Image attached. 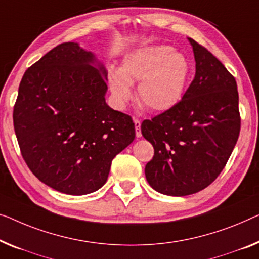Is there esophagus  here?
Wrapping results in <instances>:
<instances>
[{
    "instance_id": "esophagus-1",
    "label": "esophagus",
    "mask_w": 259,
    "mask_h": 259,
    "mask_svg": "<svg viewBox=\"0 0 259 259\" xmlns=\"http://www.w3.org/2000/svg\"><path fill=\"white\" fill-rule=\"evenodd\" d=\"M134 123H135V130H136V137H142V133H141V121L138 118H134Z\"/></svg>"
}]
</instances>
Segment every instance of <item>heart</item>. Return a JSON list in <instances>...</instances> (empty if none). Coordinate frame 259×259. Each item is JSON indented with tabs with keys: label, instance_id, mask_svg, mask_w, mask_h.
<instances>
[{
	"label": "heart",
	"instance_id": "b5f03b06",
	"mask_svg": "<svg viewBox=\"0 0 259 259\" xmlns=\"http://www.w3.org/2000/svg\"><path fill=\"white\" fill-rule=\"evenodd\" d=\"M190 61L184 53L165 45L145 46L126 56L119 72H109V87L115 106L128 105L137 84V99L152 111L171 109L180 101L190 76Z\"/></svg>",
	"mask_w": 259,
	"mask_h": 259
}]
</instances>
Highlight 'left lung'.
Instances as JSON below:
<instances>
[{
  "label": "left lung",
  "mask_w": 259,
  "mask_h": 259,
  "mask_svg": "<svg viewBox=\"0 0 259 259\" xmlns=\"http://www.w3.org/2000/svg\"><path fill=\"white\" fill-rule=\"evenodd\" d=\"M195 76L175 107L141 125L154 156L145 166L153 190L165 195L194 194L225 168L241 130L236 80L206 48L188 38Z\"/></svg>",
  "instance_id": "1"
}]
</instances>
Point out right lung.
<instances>
[{"mask_svg":"<svg viewBox=\"0 0 259 259\" xmlns=\"http://www.w3.org/2000/svg\"><path fill=\"white\" fill-rule=\"evenodd\" d=\"M107 71L78 43H63L26 69L14 129L31 172L48 186L83 195L106 184L114 157L135 140V123L106 103Z\"/></svg>","mask_w":259,"mask_h":259,"instance_id":"right-lung-1","label":"right lung"}]
</instances>
